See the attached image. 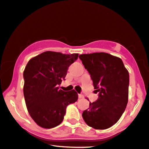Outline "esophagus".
<instances>
[{
    "label": "esophagus",
    "mask_w": 149,
    "mask_h": 149,
    "mask_svg": "<svg viewBox=\"0 0 149 149\" xmlns=\"http://www.w3.org/2000/svg\"><path fill=\"white\" fill-rule=\"evenodd\" d=\"M78 97L79 99H83L84 97V96L83 95H81V94H79L78 95Z\"/></svg>",
    "instance_id": "34e87169"
}]
</instances>
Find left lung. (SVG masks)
I'll list each match as a JSON object with an SVG mask.
<instances>
[{"instance_id":"left-lung-1","label":"left lung","mask_w":149,"mask_h":149,"mask_svg":"<svg viewBox=\"0 0 149 149\" xmlns=\"http://www.w3.org/2000/svg\"><path fill=\"white\" fill-rule=\"evenodd\" d=\"M99 98L89 103L82 117L95 129H106L119 121L128 102L129 75L121 58L105 52L81 54Z\"/></svg>"}]
</instances>
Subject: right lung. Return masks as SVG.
<instances>
[{
  "mask_svg": "<svg viewBox=\"0 0 149 149\" xmlns=\"http://www.w3.org/2000/svg\"><path fill=\"white\" fill-rule=\"evenodd\" d=\"M78 54L47 51L32 58L24 70L23 92L30 117L38 125L51 129L62 122L66 107L78 99L75 90L63 91L62 83Z\"/></svg>",
  "mask_w": 149,
  "mask_h": 149,
  "instance_id": "obj_1",
  "label": "right lung"
}]
</instances>
